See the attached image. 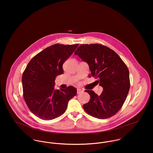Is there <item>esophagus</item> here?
Segmentation results:
<instances>
[{
    "instance_id": "obj_1",
    "label": "esophagus",
    "mask_w": 153,
    "mask_h": 153,
    "mask_svg": "<svg viewBox=\"0 0 153 153\" xmlns=\"http://www.w3.org/2000/svg\"><path fill=\"white\" fill-rule=\"evenodd\" d=\"M82 92H83L82 90H81V89H77V94H81Z\"/></svg>"
}]
</instances>
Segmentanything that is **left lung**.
Listing matches in <instances>:
<instances>
[{
  "label": "left lung",
  "mask_w": 153,
  "mask_h": 153,
  "mask_svg": "<svg viewBox=\"0 0 153 153\" xmlns=\"http://www.w3.org/2000/svg\"><path fill=\"white\" fill-rule=\"evenodd\" d=\"M74 53L87 63L91 75L103 88L100 96L92 90L85 91L90 100L83 105L84 109L98 119L112 117L121 108L130 90L127 66L113 50L100 44H82Z\"/></svg>",
  "instance_id": "1"
}]
</instances>
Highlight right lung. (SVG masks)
I'll return each instance as SVG.
<instances>
[{
  "instance_id": "obj_1",
  "label": "right lung",
  "mask_w": 153,
  "mask_h": 153,
  "mask_svg": "<svg viewBox=\"0 0 153 153\" xmlns=\"http://www.w3.org/2000/svg\"><path fill=\"white\" fill-rule=\"evenodd\" d=\"M78 44H55L45 48L28 63L22 75L23 98L29 109L38 118L51 120L62 115L76 89H54L56 77L64 73L63 64Z\"/></svg>"
}]
</instances>
